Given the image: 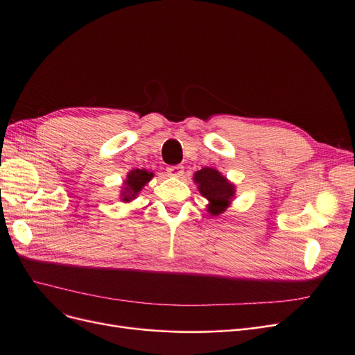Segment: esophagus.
Returning <instances> with one entry per match:
<instances>
[{
    "mask_svg": "<svg viewBox=\"0 0 355 355\" xmlns=\"http://www.w3.org/2000/svg\"><path fill=\"white\" fill-rule=\"evenodd\" d=\"M167 173L170 176H175V178L184 176V166H180V164H178V166H168L167 167Z\"/></svg>",
    "mask_w": 355,
    "mask_h": 355,
    "instance_id": "esophagus-1",
    "label": "esophagus"
}]
</instances>
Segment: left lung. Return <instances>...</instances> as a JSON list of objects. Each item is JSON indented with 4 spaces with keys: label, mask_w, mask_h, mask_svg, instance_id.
Returning a JSON list of instances; mask_svg holds the SVG:
<instances>
[{
    "label": "left lung",
    "mask_w": 355,
    "mask_h": 355,
    "mask_svg": "<svg viewBox=\"0 0 355 355\" xmlns=\"http://www.w3.org/2000/svg\"><path fill=\"white\" fill-rule=\"evenodd\" d=\"M194 180L198 185L201 196L210 201L209 213L211 216L213 214L218 216V214L225 211L234 197V185H231L218 170L210 167H204L197 171Z\"/></svg>",
    "instance_id": "8db88e82"
}]
</instances>
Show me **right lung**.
<instances>
[{
  "label": "right lung",
  "instance_id": "1",
  "mask_svg": "<svg viewBox=\"0 0 355 355\" xmlns=\"http://www.w3.org/2000/svg\"><path fill=\"white\" fill-rule=\"evenodd\" d=\"M153 176H154V173H151V171H148V170H142V168L132 170L130 173L127 175V179L124 182L125 188L121 194L123 201L133 200L139 194V191H141L149 180H151Z\"/></svg>",
  "mask_w": 355,
  "mask_h": 355
}]
</instances>
